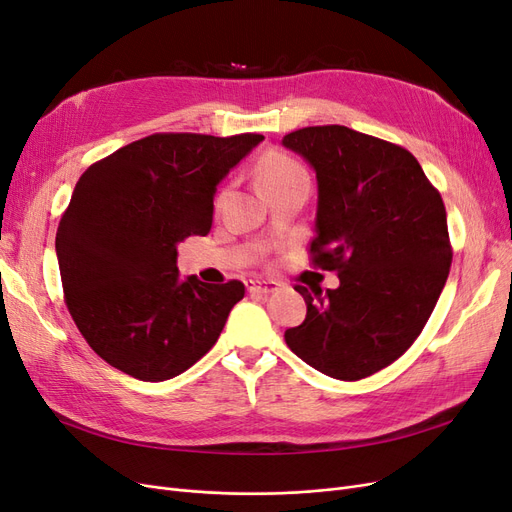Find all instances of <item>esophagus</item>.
<instances>
[{"mask_svg":"<svg viewBox=\"0 0 512 512\" xmlns=\"http://www.w3.org/2000/svg\"><path fill=\"white\" fill-rule=\"evenodd\" d=\"M277 288H280V284L269 280V282H262V280H250L247 282V292L252 294H269V292H275Z\"/></svg>","mask_w":512,"mask_h":512,"instance_id":"34e87169","label":"esophagus"}]
</instances>
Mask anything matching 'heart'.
<instances>
[{
    "label": "heart",
    "instance_id": "heart-1",
    "mask_svg": "<svg viewBox=\"0 0 512 512\" xmlns=\"http://www.w3.org/2000/svg\"><path fill=\"white\" fill-rule=\"evenodd\" d=\"M258 181L265 194H269L297 183H309V173L290 153L282 149H269L258 162Z\"/></svg>",
    "mask_w": 512,
    "mask_h": 512
}]
</instances>
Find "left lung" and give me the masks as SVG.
Returning a JSON list of instances; mask_svg holds the SVG:
<instances>
[{"mask_svg":"<svg viewBox=\"0 0 512 512\" xmlns=\"http://www.w3.org/2000/svg\"><path fill=\"white\" fill-rule=\"evenodd\" d=\"M314 166L316 235L309 265L335 271L322 294L301 284L307 316L288 348L335 380L389 367L421 335L451 271L440 192L412 153L346 126H309L282 141Z\"/></svg>","mask_w":512,"mask_h":512,"instance_id":"8db88e82","label":"left lung"}]
</instances>
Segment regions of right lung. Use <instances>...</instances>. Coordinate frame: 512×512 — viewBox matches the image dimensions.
<instances>
[{
    "instance_id": "1",
    "label": "right lung",
    "mask_w": 512,
    "mask_h": 512,
    "mask_svg": "<svg viewBox=\"0 0 512 512\" xmlns=\"http://www.w3.org/2000/svg\"><path fill=\"white\" fill-rule=\"evenodd\" d=\"M262 134L160 132L91 164L61 213L55 250L68 312L100 359L143 382L205 356L245 294L239 280H179L177 243L205 237L213 194Z\"/></svg>"
}]
</instances>
